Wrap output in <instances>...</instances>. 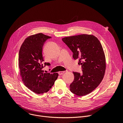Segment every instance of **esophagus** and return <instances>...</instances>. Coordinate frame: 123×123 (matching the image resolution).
<instances>
[{"instance_id": "34e87169", "label": "esophagus", "mask_w": 123, "mask_h": 123, "mask_svg": "<svg viewBox=\"0 0 123 123\" xmlns=\"http://www.w3.org/2000/svg\"><path fill=\"white\" fill-rule=\"evenodd\" d=\"M65 72V71H60L58 72V74L59 75H62Z\"/></svg>"}]
</instances>
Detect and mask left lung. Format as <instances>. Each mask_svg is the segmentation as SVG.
<instances>
[{
  "label": "left lung",
  "mask_w": 123,
  "mask_h": 123,
  "mask_svg": "<svg viewBox=\"0 0 123 123\" xmlns=\"http://www.w3.org/2000/svg\"><path fill=\"white\" fill-rule=\"evenodd\" d=\"M62 41L79 59L82 74L73 72L74 79L70 91L78 96H84L94 90L102 81L106 71V57L102 45L92 34H83L63 38Z\"/></svg>",
  "instance_id": "8db88e82"
}]
</instances>
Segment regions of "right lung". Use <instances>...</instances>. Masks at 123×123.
Returning <instances> with one entry per match:
<instances>
[{"label": "right lung", "mask_w": 123, "mask_h": 123, "mask_svg": "<svg viewBox=\"0 0 123 123\" xmlns=\"http://www.w3.org/2000/svg\"><path fill=\"white\" fill-rule=\"evenodd\" d=\"M50 37L42 33L31 35L27 37L19 51L18 67L20 75L25 86L38 94L47 92L54 85L58 74L45 73L42 69L49 63L44 61L42 49L44 42Z\"/></svg>", "instance_id": "1"}]
</instances>
